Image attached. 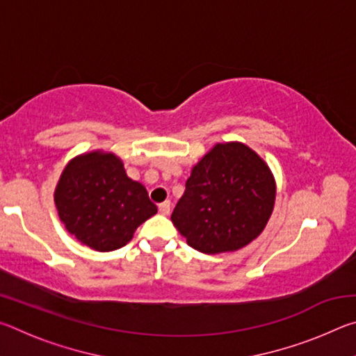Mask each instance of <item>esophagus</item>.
I'll return each mask as SVG.
<instances>
[{"label": "esophagus", "mask_w": 356, "mask_h": 356, "mask_svg": "<svg viewBox=\"0 0 356 356\" xmlns=\"http://www.w3.org/2000/svg\"><path fill=\"white\" fill-rule=\"evenodd\" d=\"M159 212H160L161 215H170V213H171V202H170V201L161 202L160 206H159Z\"/></svg>", "instance_id": "34e87169"}]
</instances>
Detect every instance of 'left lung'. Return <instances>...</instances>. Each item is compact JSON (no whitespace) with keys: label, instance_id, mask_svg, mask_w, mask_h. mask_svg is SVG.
<instances>
[{"label":"left lung","instance_id":"obj_1","mask_svg":"<svg viewBox=\"0 0 356 356\" xmlns=\"http://www.w3.org/2000/svg\"><path fill=\"white\" fill-rule=\"evenodd\" d=\"M276 185L267 163L243 143H218L193 166L172 225L206 254L237 251L264 231Z\"/></svg>","mask_w":356,"mask_h":356}]
</instances>
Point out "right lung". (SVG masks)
Returning <instances> with one entry per match:
<instances>
[{"label": "right lung", "instance_id": "add662e5", "mask_svg": "<svg viewBox=\"0 0 356 356\" xmlns=\"http://www.w3.org/2000/svg\"><path fill=\"white\" fill-rule=\"evenodd\" d=\"M59 220L78 242L95 251L127 245L136 227L156 213L140 182L119 156L94 150L70 160L55 190Z\"/></svg>", "mask_w": 356, "mask_h": 356}]
</instances>
